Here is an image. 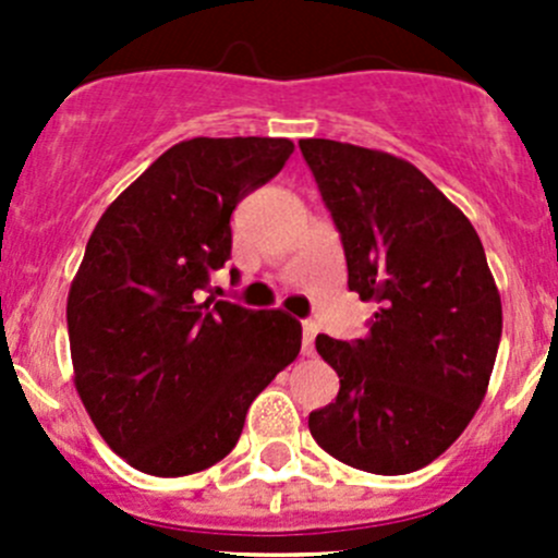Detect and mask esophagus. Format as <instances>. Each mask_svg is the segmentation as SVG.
I'll list each match as a JSON object with an SVG mask.
<instances>
[{
    "instance_id": "1",
    "label": "esophagus",
    "mask_w": 558,
    "mask_h": 558,
    "mask_svg": "<svg viewBox=\"0 0 558 558\" xmlns=\"http://www.w3.org/2000/svg\"><path fill=\"white\" fill-rule=\"evenodd\" d=\"M315 335H318V324H315V320H305V324H302V353H305V356L313 353Z\"/></svg>"
}]
</instances>
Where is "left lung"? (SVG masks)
<instances>
[{
	"mask_svg": "<svg viewBox=\"0 0 558 558\" xmlns=\"http://www.w3.org/2000/svg\"><path fill=\"white\" fill-rule=\"evenodd\" d=\"M348 264V289L378 302L362 340L315 337L335 402L313 440L342 464L404 475L435 461L486 397L502 302L464 213L408 161L335 140H300Z\"/></svg>",
	"mask_w": 558,
	"mask_h": 558,
	"instance_id": "left-lung-1",
	"label": "left lung"
}]
</instances>
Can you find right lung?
Instances as JSON below:
<instances>
[{
    "mask_svg": "<svg viewBox=\"0 0 558 558\" xmlns=\"http://www.w3.org/2000/svg\"><path fill=\"white\" fill-rule=\"evenodd\" d=\"M280 137H194L161 154L99 218L66 300L75 386L107 446L159 477L238 446L253 399L302 348L280 311L205 300L232 258V213L283 170Z\"/></svg>",
    "mask_w": 558,
    "mask_h": 558,
    "instance_id": "right-lung-1",
    "label": "right lung"
}]
</instances>
